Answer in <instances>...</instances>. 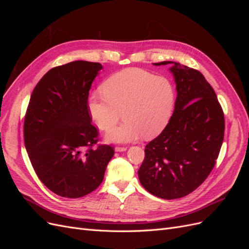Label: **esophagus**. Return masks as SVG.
<instances>
[{
  "label": "esophagus",
  "mask_w": 249,
  "mask_h": 249,
  "mask_svg": "<svg viewBox=\"0 0 249 249\" xmlns=\"http://www.w3.org/2000/svg\"><path fill=\"white\" fill-rule=\"evenodd\" d=\"M126 146H116L115 147V150L116 152H124V150H126Z\"/></svg>",
  "instance_id": "obj_1"
}]
</instances>
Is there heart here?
<instances>
[{"mask_svg":"<svg viewBox=\"0 0 249 249\" xmlns=\"http://www.w3.org/2000/svg\"><path fill=\"white\" fill-rule=\"evenodd\" d=\"M103 93L89 96L88 111L100 130L107 131L119 119L123 124L108 132L111 141H132L143 135L153 138L167 125L176 104V89L163 76L138 67L113 73L102 85Z\"/></svg>","mask_w":249,"mask_h":249,"instance_id":"heart-1","label":"heart"}]
</instances>
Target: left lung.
<instances>
[{
	"instance_id": "obj_1",
	"label": "left lung",
	"mask_w": 249,
	"mask_h": 249,
	"mask_svg": "<svg viewBox=\"0 0 249 249\" xmlns=\"http://www.w3.org/2000/svg\"><path fill=\"white\" fill-rule=\"evenodd\" d=\"M172 64L178 96L162 133L146 144L138 170L141 185L164 199L184 197L213 170L224 137V114L213 87L197 70Z\"/></svg>"
}]
</instances>
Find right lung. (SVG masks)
<instances>
[{"label": "right lung", "instance_id": "obj_1", "mask_svg": "<svg viewBox=\"0 0 249 249\" xmlns=\"http://www.w3.org/2000/svg\"><path fill=\"white\" fill-rule=\"evenodd\" d=\"M99 62L73 61L53 67L37 83L24 122V140L37 177L51 191L83 197L104 179L114 147L97 144L99 130L88 111Z\"/></svg>", "mask_w": 249, "mask_h": 249}]
</instances>
